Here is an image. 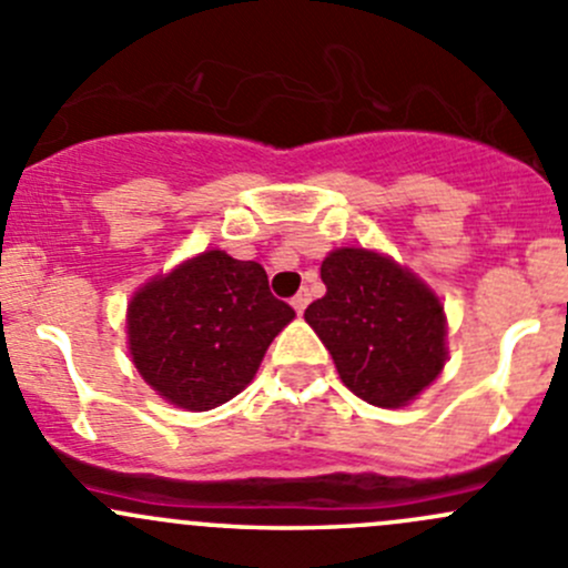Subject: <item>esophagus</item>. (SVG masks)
Instances as JSON below:
<instances>
[{
	"label": "esophagus",
	"instance_id": "1",
	"mask_svg": "<svg viewBox=\"0 0 568 568\" xmlns=\"http://www.w3.org/2000/svg\"><path fill=\"white\" fill-rule=\"evenodd\" d=\"M307 302H311V294H307V291H300V294L291 300V305H294V311L302 316V313H305V307H307Z\"/></svg>",
	"mask_w": 568,
	"mask_h": 568
}]
</instances>
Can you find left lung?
<instances>
[{"label": "left lung", "instance_id": "left-lung-1", "mask_svg": "<svg viewBox=\"0 0 568 568\" xmlns=\"http://www.w3.org/2000/svg\"><path fill=\"white\" fill-rule=\"evenodd\" d=\"M326 294L305 321L329 348L343 385L374 406H404L445 365L437 296L390 257L335 250L321 263Z\"/></svg>", "mask_w": 568, "mask_h": 568}]
</instances>
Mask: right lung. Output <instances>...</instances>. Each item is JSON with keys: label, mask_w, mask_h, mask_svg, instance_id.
Returning <instances> with one entry per match:
<instances>
[{"label": "right lung", "mask_w": 568, "mask_h": 568, "mask_svg": "<svg viewBox=\"0 0 568 568\" xmlns=\"http://www.w3.org/2000/svg\"><path fill=\"white\" fill-rule=\"evenodd\" d=\"M294 307L268 291L261 263L211 250L136 291L129 346L159 395L205 412L250 385Z\"/></svg>", "instance_id": "obj_1"}]
</instances>
